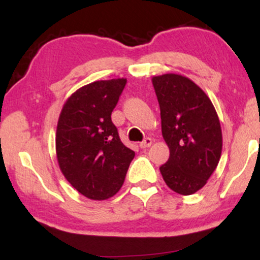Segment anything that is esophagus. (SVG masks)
Wrapping results in <instances>:
<instances>
[{"label":"esophagus","mask_w":260,"mask_h":260,"mask_svg":"<svg viewBox=\"0 0 260 260\" xmlns=\"http://www.w3.org/2000/svg\"><path fill=\"white\" fill-rule=\"evenodd\" d=\"M151 144H153V140H151V138H145L142 143H140L139 147L142 149H147L149 147H151Z\"/></svg>","instance_id":"esophagus-1"}]
</instances>
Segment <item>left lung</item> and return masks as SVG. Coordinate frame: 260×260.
Returning <instances> with one entry per match:
<instances>
[{
	"mask_svg": "<svg viewBox=\"0 0 260 260\" xmlns=\"http://www.w3.org/2000/svg\"><path fill=\"white\" fill-rule=\"evenodd\" d=\"M157 96L161 131L170 157L160 168L170 189L194 194L215 171L222 150L219 117L209 96L181 74L166 73L151 79Z\"/></svg>",
	"mask_w": 260,
	"mask_h": 260,
	"instance_id": "8db88e82",
	"label": "left lung"
}]
</instances>
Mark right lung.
<instances>
[{
    "label": "right lung",
    "mask_w": 260,
    "mask_h": 260,
    "mask_svg": "<svg viewBox=\"0 0 260 260\" xmlns=\"http://www.w3.org/2000/svg\"><path fill=\"white\" fill-rule=\"evenodd\" d=\"M126 78L96 80L66 100L56 129L59 170L73 188L92 201L121 189L134 151L118 137L111 113Z\"/></svg>",
    "instance_id": "right-lung-1"
}]
</instances>
